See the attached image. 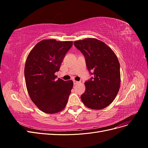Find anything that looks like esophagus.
<instances>
[{
    "mask_svg": "<svg viewBox=\"0 0 148 148\" xmlns=\"http://www.w3.org/2000/svg\"><path fill=\"white\" fill-rule=\"evenodd\" d=\"M79 83V82L76 81V80H73V84H78V83Z\"/></svg>",
    "mask_w": 148,
    "mask_h": 148,
    "instance_id": "34e87169",
    "label": "esophagus"
}]
</instances>
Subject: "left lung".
Returning a JSON list of instances; mask_svg holds the SVG:
<instances>
[{"label": "left lung", "mask_w": 148, "mask_h": 148, "mask_svg": "<svg viewBox=\"0 0 148 148\" xmlns=\"http://www.w3.org/2000/svg\"><path fill=\"white\" fill-rule=\"evenodd\" d=\"M74 45L84 55L87 69L95 77L84 83L86 89L81 99L89 109H104L113 102L120 89V63L117 56L106 44L95 38L78 40Z\"/></svg>", "instance_id": "8db88e82"}]
</instances>
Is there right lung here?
<instances>
[{
	"label": "right lung",
	"instance_id": "add662e5",
	"mask_svg": "<svg viewBox=\"0 0 148 148\" xmlns=\"http://www.w3.org/2000/svg\"><path fill=\"white\" fill-rule=\"evenodd\" d=\"M72 41L44 39L36 44L25 66V83L29 96L39 110L56 114L64 110L73 88L72 80L56 79Z\"/></svg>",
	"mask_w": 148,
	"mask_h": 148
}]
</instances>
